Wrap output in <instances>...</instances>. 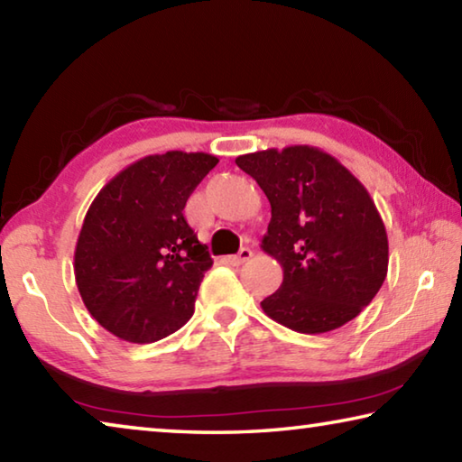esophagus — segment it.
Listing matches in <instances>:
<instances>
[{
    "label": "esophagus",
    "mask_w": 462,
    "mask_h": 462,
    "mask_svg": "<svg viewBox=\"0 0 462 462\" xmlns=\"http://www.w3.org/2000/svg\"><path fill=\"white\" fill-rule=\"evenodd\" d=\"M253 259V250H250L248 246H242L240 250H238V254H232V256H228V261L230 264H234V267H238V264H242V263H246V261H250Z\"/></svg>",
    "instance_id": "obj_1"
}]
</instances>
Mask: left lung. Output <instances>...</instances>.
<instances>
[{
    "label": "left lung",
    "instance_id": "1",
    "mask_svg": "<svg viewBox=\"0 0 462 462\" xmlns=\"http://www.w3.org/2000/svg\"><path fill=\"white\" fill-rule=\"evenodd\" d=\"M236 165L271 203L261 248L283 283L261 301L271 319L301 334L336 330L361 314L387 277L385 224L365 185L316 146L242 154Z\"/></svg>",
    "mask_w": 462,
    "mask_h": 462
}]
</instances>
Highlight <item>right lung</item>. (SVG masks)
<instances>
[{
    "mask_svg": "<svg viewBox=\"0 0 462 462\" xmlns=\"http://www.w3.org/2000/svg\"><path fill=\"white\" fill-rule=\"evenodd\" d=\"M216 165L217 156L208 152L151 154L120 171L93 199L73 267L85 308L107 332L151 344L189 322L214 261L183 209Z\"/></svg>",
    "mask_w": 462,
    "mask_h": 462,
    "instance_id": "obj_1",
    "label": "right lung"
}]
</instances>
